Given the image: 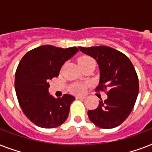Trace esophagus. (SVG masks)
<instances>
[{
    "mask_svg": "<svg viewBox=\"0 0 152 152\" xmlns=\"http://www.w3.org/2000/svg\"><path fill=\"white\" fill-rule=\"evenodd\" d=\"M76 98V99H85L86 96H80V95H77Z\"/></svg>",
    "mask_w": 152,
    "mask_h": 152,
    "instance_id": "esophagus-1",
    "label": "esophagus"
}]
</instances>
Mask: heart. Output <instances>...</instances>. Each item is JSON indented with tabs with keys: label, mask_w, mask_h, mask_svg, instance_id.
I'll use <instances>...</instances> for the list:
<instances>
[{
	"label": "heart",
	"mask_w": 152,
	"mask_h": 152,
	"mask_svg": "<svg viewBox=\"0 0 152 152\" xmlns=\"http://www.w3.org/2000/svg\"><path fill=\"white\" fill-rule=\"evenodd\" d=\"M78 64L81 68L91 64H95V60L90 56H82L78 59ZM87 84L86 83H74L71 87V91L73 93L80 94L86 91Z\"/></svg>",
	"instance_id": "1"
}]
</instances>
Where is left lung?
I'll return each instance as SVG.
<instances>
[{
  "mask_svg": "<svg viewBox=\"0 0 152 152\" xmlns=\"http://www.w3.org/2000/svg\"><path fill=\"white\" fill-rule=\"evenodd\" d=\"M97 61L100 71L95 91L107 90V99L99 101L95 110H88V118L96 126L113 129L129 117L139 93V80L133 64L124 53L108 46L79 47Z\"/></svg>",
  "mask_w": 152,
  "mask_h": 152,
  "instance_id": "obj_1",
  "label": "left lung"
}]
</instances>
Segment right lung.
<instances>
[{
    "instance_id": "obj_1",
    "label": "right lung",
    "mask_w": 152,
    "mask_h": 152,
    "mask_svg": "<svg viewBox=\"0 0 152 152\" xmlns=\"http://www.w3.org/2000/svg\"><path fill=\"white\" fill-rule=\"evenodd\" d=\"M78 51L76 47L63 49L45 45L27 52L19 63L15 76V93L23 112L37 126L52 129L66 121L75 97L65 94L55 99L49 93V82L59 76L64 62Z\"/></svg>"
}]
</instances>
